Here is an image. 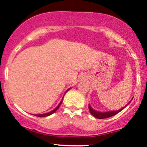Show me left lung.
<instances>
[{
	"mask_svg": "<svg viewBox=\"0 0 147 147\" xmlns=\"http://www.w3.org/2000/svg\"><path fill=\"white\" fill-rule=\"evenodd\" d=\"M133 100V98L128 102L127 104L125 105L123 108H121V109L118 110H115V111H108V112H100V111H97V110H94L93 108H92V106L90 105V104H89V110H90V113L92 114V116H94V117L97 118V119H105V118H108V117H110L115 116V115L118 114L119 112H121V110L124 109L131 102V100Z\"/></svg>",
	"mask_w": 147,
	"mask_h": 147,
	"instance_id": "obj_1",
	"label": "left lung"
}]
</instances>
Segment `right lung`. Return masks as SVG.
Here are the masks:
<instances>
[{"mask_svg":"<svg viewBox=\"0 0 147 147\" xmlns=\"http://www.w3.org/2000/svg\"><path fill=\"white\" fill-rule=\"evenodd\" d=\"M71 88H69V89H68V90H67V91L65 92V94L66 93H67V92L69 91V90H70ZM63 98H64V96L62 97V100H61V101H60V103H59L58 104V105H57V107H56V108H55V109H53V110H51V112H49V113H44V114H39V115H34V116H37V117H47V116H49V115H52V114H53L54 113H55V112L56 111V110H57V109H58L59 108H60V105L62 104V100H63Z\"/></svg>","mask_w":147,"mask_h":147,"instance_id":"right-lung-1","label":"right lung"}]
</instances>
